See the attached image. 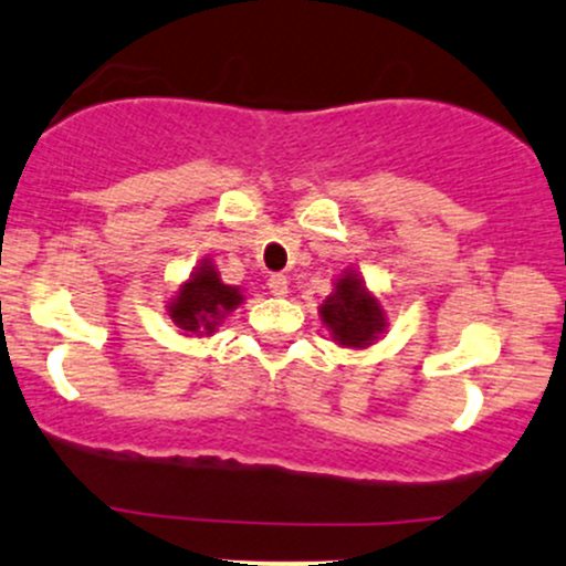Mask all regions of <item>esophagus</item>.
Returning a JSON list of instances; mask_svg holds the SVG:
<instances>
[{
    "instance_id": "esophagus-1",
    "label": "esophagus",
    "mask_w": 566,
    "mask_h": 566,
    "mask_svg": "<svg viewBox=\"0 0 566 566\" xmlns=\"http://www.w3.org/2000/svg\"><path fill=\"white\" fill-rule=\"evenodd\" d=\"M266 285H270V294L272 296H285V294H289V277L281 275V272H272V275L266 277Z\"/></svg>"
}]
</instances>
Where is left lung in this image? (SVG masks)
I'll return each instance as SVG.
<instances>
[{
	"label": "left lung",
	"mask_w": 566,
	"mask_h": 566,
	"mask_svg": "<svg viewBox=\"0 0 566 566\" xmlns=\"http://www.w3.org/2000/svg\"><path fill=\"white\" fill-rule=\"evenodd\" d=\"M317 313L336 345L350 350L371 347L387 328L382 302L366 289L364 277L355 270H345L336 277L334 294L323 300Z\"/></svg>",
	"instance_id": "left-lung-1"
}]
</instances>
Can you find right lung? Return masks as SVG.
Wrapping results in <instances>:
<instances>
[{
	"instance_id": "1",
	"label": "right lung",
	"mask_w": 566,
	"mask_h": 566,
	"mask_svg": "<svg viewBox=\"0 0 566 566\" xmlns=\"http://www.w3.org/2000/svg\"><path fill=\"white\" fill-rule=\"evenodd\" d=\"M243 300L240 285H227L211 259H202L189 281L181 283L168 302V315L184 336H213L224 317L240 307Z\"/></svg>"
}]
</instances>
